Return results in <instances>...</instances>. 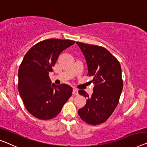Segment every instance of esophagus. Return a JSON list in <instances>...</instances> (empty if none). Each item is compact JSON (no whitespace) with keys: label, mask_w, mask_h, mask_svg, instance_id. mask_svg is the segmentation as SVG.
<instances>
[{"label":"esophagus","mask_w":147,"mask_h":147,"mask_svg":"<svg viewBox=\"0 0 147 147\" xmlns=\"http://www.w3.org/2000/svg\"><path fill=\"white\" fill-rule=\"evenodd\" d=\"M73 95H78V90L76 88H74L73 90Z\"/></svg>","instance_id":"esophagus-1"}]
</instances>
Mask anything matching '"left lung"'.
Instances as JSON below:
<instances>
[{
    "label": "left lung",
    "mask_w": 147,
    "mask_h": 147,
    "mask_svg": "<svg viewBox=\"0 0 147 147\" xmlns=\"http://www.w3.org/2000/svg\"><path fill=\"white\" fill-rule=\"evenodd\" d=\"M85 57L88 75L92 77L94 87L91 96L82 90L79 94L87 98L86 104L78 109V115L88 124L106 121L117 107L123 83L119 62L106 48L76 42Z\"/></svg>",
    "instance_id": "1"
}]
</instances>
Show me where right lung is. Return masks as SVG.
Returning <instances> with one entry per match:
<instances>
[{"label": "right lung", "mask_w": 147, "mask_h": 147, "mask_svg": "<svg viewBox=\"0 0 147 147\" xmlns=\"http://www.w3.org/2000/svg\"><path fill=\"white\" fill-rule=\"evenodd\" d=\"M75 41L49 39L41 41L25 55L18 69V91L28 112L39 119L56 117L72 95L73 88L65 84H51L53 71L61 53Z\"/></svg>", "instance_id": "add662e5"}]
</instances>
